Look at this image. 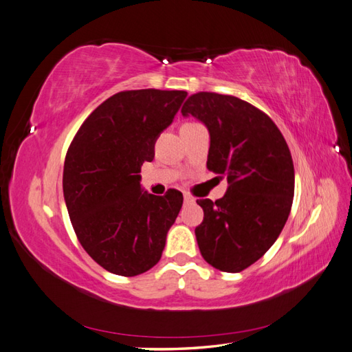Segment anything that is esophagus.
<instances>
[{
  "mask_svg": "<svg viewBox=\"0 0 352 352\" xmlns=\"http://www.w3.org/2000/svg\"><path fill=\"white\" fill-rule=\"evenodd\" d=\"M184 200L185 203H194V197H191L190 194H184Z\"/></svg>",
  "mask_w": 352,
  "mask_h": 352,
  "instance_id": "obj_1",
  "label": "esophagus"
}]
</instances>
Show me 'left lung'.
Listing matches in <instances>:
<instances>
[{
	"instance_id": "left-lung-1",
	"label": "left lung",
	"mask_w": 352,
	"mask_h": 352,
	"mask_svg": "<svg viewBox=\"0 0 352 352\" xmlns=\"http://www.w3.org/2000/svg\"><path fill=\"white\" fill-rule=\"evenodd\" d=\"M181 111L208 126V168L228 182L215 203L197 200L204 212L197 243L215 269L242 272L269 251L288 219L294 197L288 144L264 111L233 96L197 92Z\"/></svg>"
}]
</instances>
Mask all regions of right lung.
<instances>
[{
  "label": "right lung",
  "mask_w": 352,
  "mask_h": 352,
  "mask_svg": "<svg viewBox=\"0 0 352 352\" xmlns=\"http://www.w3.org/2000/svg\"><path fill=\"white\" fill-rule=\"evenodd\" d=\"M186 91H122L82 124L67 151L63 190L76 236L102 269L135 276L155 265L184 195L148 194L140 168L173 122Z\"/></svg>",
  "instance_id": "1"
}]
</instances>
